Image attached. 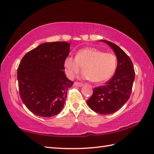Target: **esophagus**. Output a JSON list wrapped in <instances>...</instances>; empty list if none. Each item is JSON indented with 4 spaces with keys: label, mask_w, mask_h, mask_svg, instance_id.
Returning a JSON list of instances; mask_svg holds the SVG:
<instances>
[{
    "label": "esophagus",
    "mask_w": 154,
    "mask_h": 154,
    "mask_svg": "<svg viewBox=\"0 0 154 154\" xmlns=\"http://www.w3.org/2000/svg\"><path fill=\"white\" fill-rule=\"evenodd\" d=\"M74 85L75 86H78V87H81L83 86V84L82 83H80V82H75L74 83Z\"/></svg>",
    "instance_id": "34e87169"
}]
</instances>
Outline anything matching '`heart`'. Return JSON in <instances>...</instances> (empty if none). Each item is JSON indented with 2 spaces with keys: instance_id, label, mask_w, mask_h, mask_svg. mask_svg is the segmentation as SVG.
Masks as SVG:
<instances>
[{
  "instance_id": "heart-1",
  "label": "heart",
  "mask_w": 154,
  "mask_h": 154,
  "mask_svg": "<svg viewBox=\"0 0 154 154\" xmlns=\"http://www.w3.org/2000/svg\"><path fill=\"white\" fill-rule=\"evenodd\" d=\"M68 77L72 79L80 72L83 67L82 77L92 82L101 84L110 80L117 68V58L112 53L95 48L80 50L73 58L68 57L64 61Z\"/></svg>"
}]
</instances>
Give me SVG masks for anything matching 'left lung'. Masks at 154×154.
Returning <instances> with one entry per match:
<instances>
[{
	"instance_id": "1",
	"label": "left lung",
	"mask_w": 154,
	"mask_h": 154,
	"mask_svg": "<svg viewBox=\"0 0 154 154\" xmlns=\"http://www.w3.org/2000/svg\"><path fill=\"white\" fill-rule=\"evenodd\" d=\"M100 42L107 43L113 50L117 58V68L113 77L105 86L94 88L87 104L97 113L108 115L117 111L128 100L135 72L131 59L123 50L108 41Z\"/></svg>"
}]
</instances>
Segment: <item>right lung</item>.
Returning <instances> with one entry per match:
<instances>
[{
	"label": "right lung",
	"mask_w": 154,
	"mask_h": 154,
	"mask_svg": "<svg viewBox=\"0 0 154 154\" xmlns=\"http://www.w3.org/2000/svg\"><path fill=\"white\" fill-rule=\"evenodd\" d=\"M70 44L65 42L41 44L27 53L17 72L23 103L37 116L51 117L59 113L67 91L73 82L64 72V61Z\"/></svg>",
	"instance_id": "right-lung-1"
}]
</instances>
